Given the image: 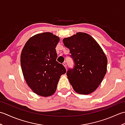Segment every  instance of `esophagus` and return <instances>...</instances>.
Returning <instances> with one entry per match:
<instances>
[{"label":"esophagus","mask_w":125,"mask_h":125,"mask_svg":"<svg viewBox=\"0 0 125 125\" xmlns=\"http://www.w3.org/2000/svg\"><path fill=\"white\" fill-rule=\"evenodd\" d=\"M63 65H64V67L65 68V69H67V64H66L65 62L63 63Z\"/></svg>","instance_id":"1"}]
</instances>
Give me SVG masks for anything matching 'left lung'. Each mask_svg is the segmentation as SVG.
<instances>
[{
	"label": "left lung",
	"instance_id": "left-lung-1",
	"mask_svg": "<svg viewBox=\"0 0 125 125\" xmlns=\"http://www.w3.org/2000/svg\"><path fill=\"white\" fill-rule=\"evenodd\" d=\"M75 62L67 77L74 91L89 94L96 90L107 71V59L97 42L89 34L78 32L63 40Z\"/></svg>",
	"mask_w": 125,
	"mask_h": 125
}]
</instances>
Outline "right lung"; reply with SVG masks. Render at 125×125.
<instances>
[{
  "label": "right lung",
  "instance_id": "obj_1",
  "mask_svg": "<svg viewBox=\"0 0 125 125\" xmlns=\"http://www.w3.org/2000/svg\"><path fill=\"white\" fill-rule=\"evenodd\" d=\"M59 37L50 32L39 33L26 42L20 56L23 77L36 94L48 97L55 92L66 69L56 61L55 48Z\"/></svg>",
  "mask_w": 125,
  "mask_h": 125
}]
</instances>
